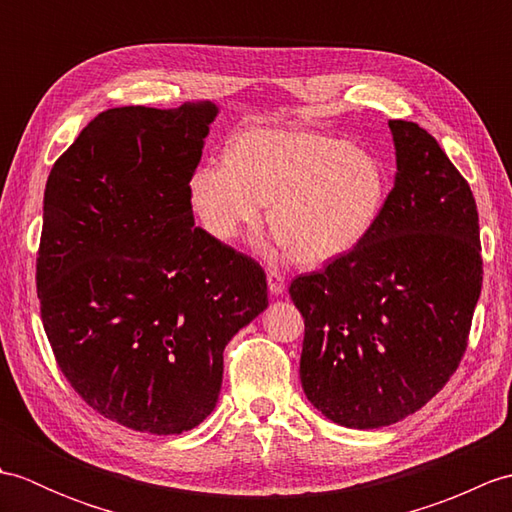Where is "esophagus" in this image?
Returning <instances> with one entry per match:
<instances>
[{
	"label": "esophagus",
	"mask_w": 512,
	"mask_h": 512,
	"mask_svg": "<svg viewBox=\"0 0 512 512\" xmlns=\"http://www.w3.org/2000/svg\"><path fill=\"white\" fill-rule=\"evenodd\" d=\"M266 281H268L270 295L279 297V295H284V292H286V281H284V277H281V275L277 273V270H268Z\"/></svg>",
	"instance_id": "1"
}]
</instances>
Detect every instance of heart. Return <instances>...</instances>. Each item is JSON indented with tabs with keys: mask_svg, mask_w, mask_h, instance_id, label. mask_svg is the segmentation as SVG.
<instances>
[{
	"mask_svg": "<svg viewBox=\"0 0 512 512\" xmlns=\"http://www.w3.org/2000/svg\"><path fill=\"white\" fill-rule=\"evenodd\" d=\"M193 213L217 242L259 226L266 202L277 246L303 266L334 262L374 231L385 209L383 162L350 140L308 129H248L193 173Z\"/></svg>",
	"mask_w": 512,
	"mask_h": 512,
	"instance_id": "1",
	"label": "heart"
}]
</instances>
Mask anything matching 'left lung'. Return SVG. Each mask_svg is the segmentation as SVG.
Instances as JSON below:
<instances>
[{
  "instance_id": "8db88e82",
  "label": "left lung",
  "mask_w": 512,
  "mask_h": 512,
  "mask_svg": "<svg viewBox=\"0 0 512 512\" xmlns=\"http://www.w3.org/2000/svg\"><path fill=\"white\" fill-rule=\"evenodd\" d=\"M394 189L361 246L290 284L306 336L301 387L325 418L378 429L447 385L482 290L471 187L438 140L389 121Z\"/></svg>"
}]
</instances>
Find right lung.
<instances>
[{"instance_id": "right-lung-1", "label": "right lung", "mask_w": 512, "mask_h": 512, "mask_svg": "<svg viewBox=\"0 0 512 512\" xmlns=\"http://www.w3.org/2000/svg\"><path fill=\"white\" fill-rule=\"evenodd\" d=\"M220 107H116L54 162L37 257L41 319L65 378L127 429L209 416L222 352L268 308L266 275L202 228L189 182Z\"/></svg>"}]
</instances>
